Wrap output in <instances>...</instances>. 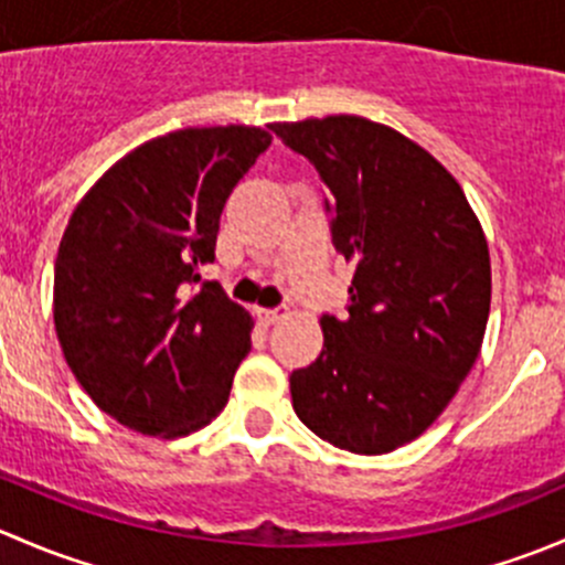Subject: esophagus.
I'll return each mask as SVG.
<instances>
[{
    "label": "esophagus",
    "mask_w": 565,
    "mask_h": 565,
    "mask_svg": "<svg viewBox=\"0 0 565 565\" xmlns=\"http://www.w3.org/2000/svg\"><path fill=\"white\" fill-rule=\"evenodd\" d=\"M284 317V311H278V309H256V319H259V324H276L278 319Z\"/></svg>",
    "instance_id": "obj_1"
}]
</instances>
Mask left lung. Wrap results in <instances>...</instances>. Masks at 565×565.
Listing matches in <instances>:
<instances>
[{"mask_svg":"<svg viewBox=\"0 0 565 565\" xmlns=\"http://www.w3.org/2000/svg\"><path fill=\"white\" fill-rule=\"evenodd\" d=\"M330 188L333 246L355 262L347 317L289 377L298 418L352 454L424 435L470 374L492 303L481 221L457 177L388 125L355 114L273 122Z\"/></svg>","mask_w":565,"mask_h":565,"instance_id":"obj_1","label":"left lung"}]
</instances>
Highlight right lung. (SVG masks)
I'll use <instances>...</instances> for the list:
<instances>
[{"instance_id":"add662e5","label":"right lung","mask_w":565,"mask_h":565,"mask_svg":"<svg viewBox=\"0 0 565 565\" xmlns=\"http://www.w3.org/2000/svg\"><path fill=\"white\" fill-rule=\"evenodd\" d=\"M273 136L254 125L182 128L119 158L84 193L54 265L67 366L128 429L182 437L230 398L254 319L199 267L221 210Z\"/></svg>"}]
</instances>
